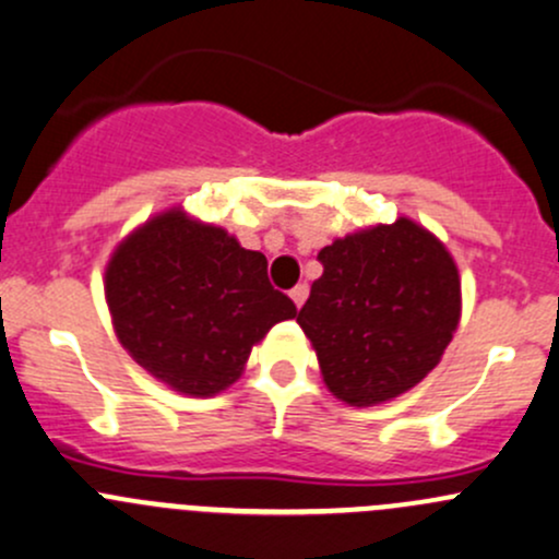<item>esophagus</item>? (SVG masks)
<instances>
[{
  "mask_svg": "<svg viewBox=\"0 0 559 559\" xmlns=\"http://www.w3.org/2000/svg\"><path fill=\"white\" fill-rule=\"evenodd\" d=\"M289 297H292V302L297 305V308H302V302H305V299H308V286H305V284H297L295 289L289 292Z\"/></svg>",
  "mask_w": 559,
  "mask_h": 559,
  "instance_id": "esophagus-1",
  "label": "esophagus"
}]
</instances>
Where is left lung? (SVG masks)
<instances>
[{
    "label": "left lung",
    "mask_w": 559,
    "mask_h": 559,
    "mask_svg": "<svg viewBox=\"0 0 559 559\" xmlns=\"http://www.w3.org/2000/svg\"><path fill=\"white\" fill-rule=\"evenodd\" d=\"M297 316L334 399L374 407L442 361L461 324V275L448 246L409 216L334 238Z\"/></svg>",
    "instance_id": "8db88e82"
}]
</instances>
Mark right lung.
Returning a JSON list of instances; mask_svg holds the SVG:
<instances>
[{
	"label": "right lung",
	"mask_w": 559,
	"mask_h": 559,
	"mask_svg": "<svg viewBox=\"0 0 559 559\" xmlns=\"http://www.w3.org/2000/svg\"><path fill=\"white\" fill-rule=\"evenodd\" d=\"M111 326L139 367L176 393L209 399L243 374L251 348L295 302L267 281L262 251L181 205L133 227L104 270Z\"/></svg>",
	"instance_id": "1"
}]
</instances>
